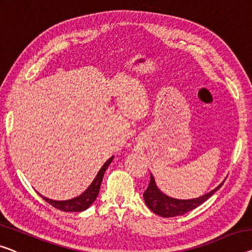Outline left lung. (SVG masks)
<instances>
[{
    "label": "left lung",
    "mask_w": 252,
    "mask_h": 252,
    "mask_svg": "<svg viewBox=\"0 0 252 252\" xmlns=\"http://www.w3.org/2000/svg\"><path fill=\"white\" fill-rule=\"evenodd\" d=\"M224 181L220 183L219 187H216L215 189L209 191L208 193L200 196L198 198L193 199H176L168 197L166 194L163 193L156 186L155 179L150 174V182L148 185V188L144 192V199L146 205L148 206V208L153 210L154 213L162 217H174L183 215L190 210L194 209L198 206H200L202 202H205L208 198L212 197V194L216 192L220 187L223 186Z\"/></svg>",
    "instance_id": "obj_1"
}]
</instances>
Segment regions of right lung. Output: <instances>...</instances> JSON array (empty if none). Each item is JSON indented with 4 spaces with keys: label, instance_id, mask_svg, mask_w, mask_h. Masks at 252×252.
<instances>
[{
    "label": "right lung",
    "instance_id": "1",
    "mask_svg": "<svg viewBox=\"0 0 252 252\" xmlns=\"http://www.w3.org/2000/svg\"><path fill=\"white\" fill-rule=\"evenodd\" d=\"M113 158L114 156H112L111 158H108L106 162H105L102 168H100L98 173H97L96 178L94 179L92 185H90L88 187V189H86L85 192H82L80 196L69 199V200H53V199H48L46 197L42 196L40 193L39 196L42 197L45 201H47L48 204L53 206V207H55L56 209L62 210V212H82V210H86L94 201L96 200L97 196H98L104 173L105 171L107 170L108 165L111 164Z\"/></svg>",
    "mask_w": 252,
    "mask_h": 252
}]
</instances>
